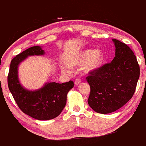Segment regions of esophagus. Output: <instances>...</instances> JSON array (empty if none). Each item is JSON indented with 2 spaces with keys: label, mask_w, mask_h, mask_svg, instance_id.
Instances as JSON below:
<instances>
[{
  "label": "esophagus",
  "mask_w": 146,
  "mask_h": 146,
  "mask_svg": "<svg viewBox=\"0 0 146 146\" xmlns=\"http://www.w3.org/2000/svg\"><path fill=\"white\" fill-rule=\"evenodd\" d=\"M80 83H81V80L79 78H78V79H76V80H75V82H74V84H75V86H78V85L80 84Z\"/></svg>",
  "instance_id": "obj_1"
}]
</instances>
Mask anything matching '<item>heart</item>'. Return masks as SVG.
<instances>
[{"label": "heart", "mask_w": 146, "mask_h": 146, "mask_svg": "<svg viewBox=\"0 0 146 146\" xmlns=\"http://www.w3.org/2000/svg\"><path fill=\"white\" fill-rule=\"evenodd\" d=\"M105 60V56L100 50L88 49L77 53L68 60V66H63L61 70L65 73L70 72V67L80 66L84 64L83 71L90 73L97 70L102 66Z\"/></svg>", "instance_id": "1"}]
</instances>
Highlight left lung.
<instances>
[{"label": "left lung", "mask_w": 146, "mask_h": 146, "mask_svg": "<svg viewBox=\"0 0 146 146\" xmlns=\"http://www.w3.org/2000/svg\"><path fill=\"white\" fill-rule=\"evenodd\" d=\"M115 56L109 63L89 73L90 87L88 103L98 113H111L133 97L140 76V67L134 53L125 43L113 39Z\"/></svg>", "instance_id": "left-lung-1"}]
</instances>
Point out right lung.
I'll list each match as a JSON object with an SVG mask.
<instances>
[{
	"instance_id": "1",
	"label": "right lung",
	"mask_w": 146,
	"mask_h": 146,
	"mask_svg": "<svg viewBox=\"0 0 146 146\" xmlns=\"http://www.w3.org/2000/svg\"><path fill=\"white\" fill-rule=\"evenodd\" d=\"M44 54L41 47L33 46L12 59L8 76V86L14 100L21 111L37 120L46 121L58 116L66 104L67 94L74 86L72 80L63 83H46L41 88L29 90L20 83L18 68L30 56Z\"/></svg>"
}]
</instances>
